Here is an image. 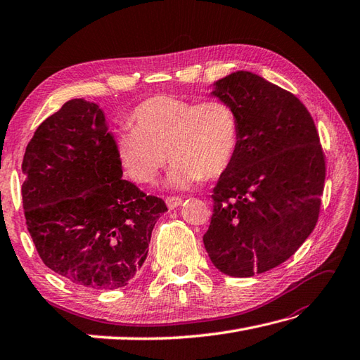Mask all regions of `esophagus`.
Wrapping results in <instances>:
<instances>
[{
    "instance_id": "obj_1",
    "label": "esophagus",
    "mask_w": 360,
    "mask_h": 360,
    "mask_svg": "<svg viewBox=\"0 0 360 360\" xmlns=\"http://www.w3.org/2000/svg\"><path fill=\"white\" fill-rule=\"evenodd\" d=\"M180 203H181V197H179V195H169V197H166V205H167V208H169V210L177 208Z\"/></svg>"
}]
</instances>
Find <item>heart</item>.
I'll list each match as a JSON object with an SVG mask.
<instances>
[{
    "instance_id": "heart-1",
    "label": "heart",
    "mask_w": 360,
    "mask_h": 360,
    "mask_svg": "<svg viewBox=\"0 0 360 360\" xmlns=\"http://www.w3.org/2000/svg\"><path fill=\"white\" fill-rule=\"evenodd\" d=\"M129 121L134 129L116 134L115 150L138 183L155 180L167 157L174 161L172 186L214 179L229 169L239 150V113L224 99L197 102L157 94L139 102Z\"/></svg>"
}]
</instances>
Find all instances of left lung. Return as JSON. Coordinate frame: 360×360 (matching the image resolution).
<instances>
[{"instance_id": "1", "label": "left lung", "mask_w": 360, "mask_h": 360, "mask_svg": "<svg viewBox=\"0 0 360 360\" xmlns=\"http://www.w3.org/2000/svg\"><path fill=\"white\" fill-rule=\"evenodd\" d=\"M236 107L240 144L212 188L203 244L230 276H253L295 253L319 221L325 152L311 113L295 94L248 71L216 82Z\"/></svg>"}]
</instances>
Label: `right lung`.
<instances>
[{"instance_id":"1","label":"right lung","mask_w":360,"mask_h":360,"mask_svg":"<svg viewBox=\"0 0 360 360\" xmlns=\"http://www.w3.org/2000/svg\"><path fill=\"white\" fill-rule=\"evenodd\" d=\"M21 169L27 231L46 267L90 289L122 288L141 270L167 208L121 179L99 105L65 102L37 127Z\"/></svg>"}]
</instances>
